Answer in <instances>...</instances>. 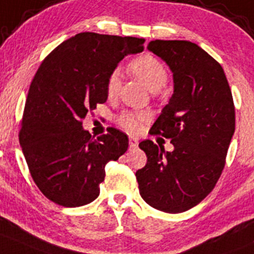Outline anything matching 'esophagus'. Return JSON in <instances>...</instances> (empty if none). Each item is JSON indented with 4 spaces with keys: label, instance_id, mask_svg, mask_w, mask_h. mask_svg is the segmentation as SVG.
<instances>
[{
    "label": "esophagus",
    "instance_id": "obj_1",
    "mask_svg": "<svg viewBox=\"0 0 254 254\" xmlns=\"http://www.w3.org/2000/svg\"><path fill=\"white\" fill-rule=\"evenodd\" d=\"M138 144H139V139L138 138H134V136H130L129 138V145L131 149L138 148Z\"/></svg>",
    "mask_w": 254,
    "mask_h": 254
}]
</instances>
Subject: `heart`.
I'll list each match as a JSON object with an SVG mask.
<instances>
[{
  "instance_id": "heart-1",
  "label": "heart",
  "mask_w": 254,
  "mask_h": 254,
  "mask_svg": "<svg viewBox=\"0 0 254 254\" xmlns=\"http://www.w3.org/2000/svg\"><path fill=\"white\" fill-rule=\"evenodd\" d=\"M130 71L139 77L149 90L153 92L159 91L168 82V70L164 64L155 56L144 55L135 59L129 65ZM120 86V71L115 70L110 73L106 82V92L109 98H114L118 94ZM148 119V114L139 111H124L118 116V124L123 129L130 132L138 131L141 123Z\"/></svg>"
}]
</instances>
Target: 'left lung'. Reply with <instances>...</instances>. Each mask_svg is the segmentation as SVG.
<instances>
[{"label": "left lung", "instance_id": "1", "mask_svg": "<svg viewBox=\"0 0 254 254\" xmlns=\"http://www.w3.org/2000/svg\"><path fill=\"white\" fill-rule=\"evenodd\" d=\"M148 50L173 72L174 91L151 134L170 139L174 150L141 141L148 162L135 175L150 207L182 213L202 202L222 174L236 124L233 98L222 66L196 44L155 40Z\"/></svg>", "mask_w": 254, "mask_h": 254}]
</instances>
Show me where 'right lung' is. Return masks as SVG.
I'll return each instance as SVG.
<instances>
[{"mask_svg": "<svg viewBox=\"0 0 254 254\" xmlns=\"http://www.w3.org/2000/svg\"><path fill=\"white\" fill-rule=\"evenodd\" d=\"M144 42L81 32L40 65L26 99L20 145L34 182L56 204L73 208L95 200L105 165L127 150L124 132L109 127L94 139L81 122L108 100L110 73L125 56L143 51Z\"/></svg>", "mask_w": 254, "mask_h": 254, "instance_id": "add662e5", "label": "right lung"}]
</instances>
